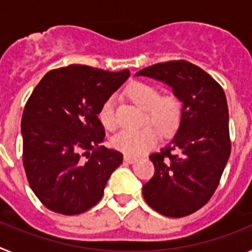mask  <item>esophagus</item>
I'll list each match as a JSON object with an SVG mask.
<instances>
[{"mask_svg":"<svg viewBox=\"0 0 252 252\" xmlns=\"http://www.w3.org/2000/svg\"><path fill=\"white\" fill-rule=\"evenodd\" d=\"M124 160L126 162H128V164H132V162H135L137 160V158L135 157H131V155H125L124 157Z\"/></svg>","mask_w":252,"mask_h":252,"instance_id":"34e87169","label":"esophagus"}]
</instances>
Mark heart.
Wrapping results in <instances>:
<instances>
[{
    "mask_svg": "<svg viewBox=\"0 0 252 252\" xmlns=\"http://www.w3.org/2000/svg\"><path fill=\"white\" fill-rule=\"evenodd\" d=\"M128 98L145 110L148 120L162 133H170L179 126L183 113V104L173 93L160 95L158 87L144 82H133L126 90ZM98 117L106 128L116 126L115 101L108 98L102 103ZM156 127V128H157ZM153 125H146L136 130H122L112 137L113 148L126 155H140L153 148L159 139V130Z\"/></svg>",
    "mask_w": 252,
    "mask_h": 252,
    "instance_id": "heart-1",
    "label": "heart"
}]
</instances>
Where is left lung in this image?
<instances>
[{
    "instance_id": "obj_1",
    "label": "left lung",
    "mask_w": 252,
    "mask_h": 252,
    "mask_svg": "<svg viewBox=\"0 0 252 252\" xmlns=\"http://www.w3.org/2000/svg\"><path fill=\"white\" fill-rule=\"evenodd\" d=\"M135 75L165 83L183 103L173 139L150 155L155 173L142 195L160 215H192L211 199L230 158L226 95L208 73L186 60L155 64Z\"/></svg>"
}]
</instances>
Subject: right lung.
<instances>
[{"instance_id": "1", "label": "right lung", "mask_w": 252, "mask_h": 252, "mask_svg": "<svg viewBox=\"0 0 252 252\" xmlns=\"http://www.w3.org/2000/svg\"><path fill=\"white\" fill-rule=\"evenodd\" d=\"M130 77L73 65L46 73L21 120L22 161L32 192L48 209L79 215L98 203L107 180L122 164L120 151L101 146L102 103ZM89 160L81 159V154Z\"/></svg>"}]
</instances>
